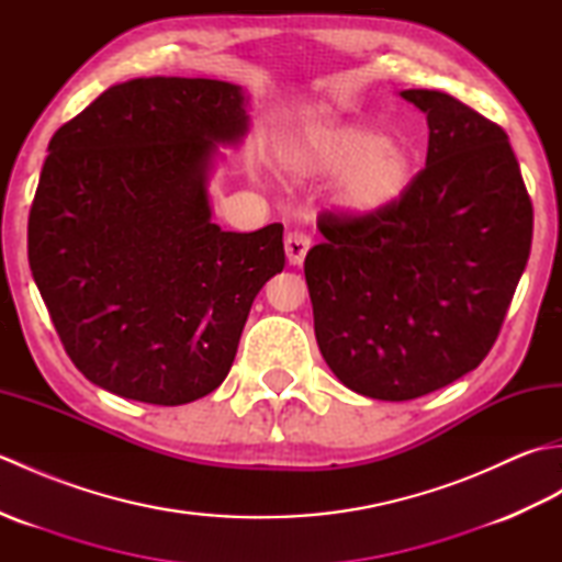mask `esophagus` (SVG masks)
I'll return each instance as SVG.
<instances>
[{
    "label": "esophagus",
    "instance_id": "1",
    "mask_svg": "<svg viewBox=\"0 0 562 562\" xmlns=\"http://www.w3.org/2000/svg\"><path fill=\"white\" fill-rule=\"evenodd\" d=\"M308 248H312V238L304 232H290L284 236V254H288V260L292 266H302Z\"/></svg>",
    "mask_w": 562,
    "mask_h": 562
}]
</instances>
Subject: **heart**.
<instances>
[{
	"label": "heart",
	"instance_id": "1",
	"mask_svg": "<svg viewBox=\"0 0 562 562\" xmlns=\"http://www.w3.org/2000/svg\"><path fill=\"white\" fill-rule=\"evenodd\" d=\"M284 159L294 176L338 181V205L355 217H376L396 207L415 176L413 154L362 123L312 127L290 145Z\"/></svg>",
	"mask_w": 562,
	"mask_h": 562
}]
</instances>
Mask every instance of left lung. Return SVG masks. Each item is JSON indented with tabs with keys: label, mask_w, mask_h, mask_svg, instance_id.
<instances>
[{
	"label": "left lung",
	"mask_w": 562,
	"mask_h": 562,
	"mask_svg": "<svg viewBox=\"0 0 562 562\" xmlns=\"http://www.w3.org/2000/svg\"><path fill=\"white\" fill-rule=\"evenodd\" d=\"M401 97L427 115L425 169L384 214H321L304 260L321 355L379 401L420 398L485 360L533 234L505 130L449 93Z\"/></svg>",
	"instance_id": "1"
}]
</instances>
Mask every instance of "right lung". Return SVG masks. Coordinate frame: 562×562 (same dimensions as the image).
<instances>
[{
  "label": "right lung",
  "mask_w": 562,
  "mask_h": 562,
  "mask_svg": "<svg viewBox=\"0 0 562 562\" xmlns=\"http://www.w3.org/2000/svg\"><path fill=\"white\" fill-rule=\"evenodd\" d=\"M217 79L115 83L57 130L29 214V262L69 360L130 401L183 405L226 379L282 224L222 232L210 173L248 133Z\"/></svg>",
  "instance_id": "1"
}]
</instances>
